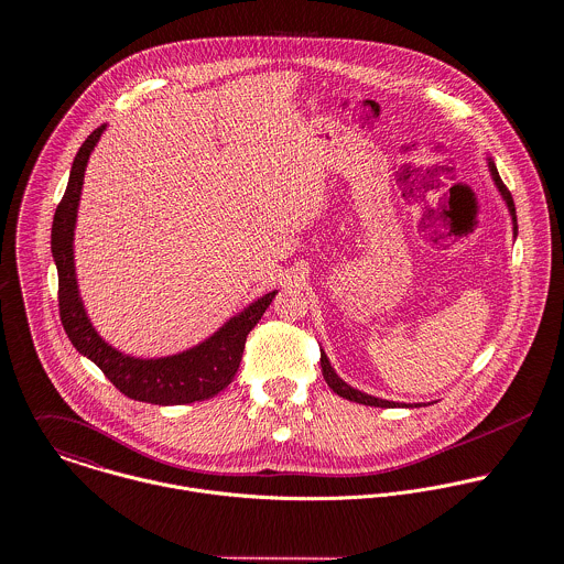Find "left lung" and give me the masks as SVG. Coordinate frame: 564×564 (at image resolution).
Instances as JSON below:
<instances>
[{"label": "left lung", "instance_id": "obj_1", "mask_svg": "<svg viewBox=\"0 0 564 564\" xmlns=\"http://www.w3.org/2000/svg\"><path fill=\"white\" fill-rule=\"evenodd\" d=\"M488 170H490V176H492L497 189L501 192V196H503V200H506V205H508V212H510V216H512V230H514V237H517L519 226H517V209H514L512 194H510L508 187L503 185V181H501V176H499V172H497V167H495V163H492L490 159H488ZM321 366H323L325 381L329 383V388H332L338 397H341V399H348V401H355V403H361V405H375V408H412V403H394V401L377 399V397H370V394H366V392H361V390L350 388L346 381H341L338 375H336V370L332 368L329 357L325 355L323 348H321ZM419 405H421V403H414V408H419Z\"/></svg>", "mask_w": 564, "mask_h": 564}]
</instances>
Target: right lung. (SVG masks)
<instances>
[{"instance_id":"right-lung-1","label":"right lung","mask_w":564,"mask_h":564,"mask_svg":"<svg viewBox=\"0 0 564 564\" xmlns=\"http://www.w3.org/2000/svg\"><path fill=\"white\" fill-rule=\"evenodd\" d=\"M105 128V123L96 128L80 145L72 165L65 196L58 203L52 223V254L58 270L61 323L76 350L89 357L107 375V379L115 388L128 399L154 405H185L212 399L232 381L243 355L246 336L261 321L276 290L250 303L241 314L232 316L223 325L212 338L178 355L139 359L119 352L100 338L83 307L78 292L74 265V228L87 161Z\"/></svg>"}]
</instances>
